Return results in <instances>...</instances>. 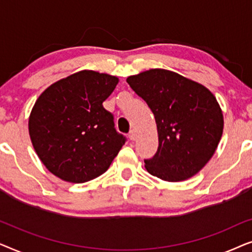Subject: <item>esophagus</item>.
<instances>
[{"mask_svg": "<svg viewBox=\"0 0 252 252\" xmlns=\"http://www.w3.org/2000/svg\"><path fill=\"white\" fill-rule=\"evenodd\" d=\"M128 137H129V140H130V141H134V140H135V137H136L135 130H134V129H130V130H129V133H128Z\"/></svg>", "mask_w": 252, "mask_h": 252, "instance_id": "34e87169", "label": "esophagus"}]
</instances>
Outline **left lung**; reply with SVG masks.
Returning a JSON list of instances; mask_svg holds the SVG:
<instances>
[{
	"label": "left lung",
	"mask_w": 252,
	"mask_h": 252,
	"mask_svg": "<svg viewBox=\"0 0 252 252\" xmlns=\"http://www.w3.org/2000/svg\"><path fill=\"white\" fill-rule=\"evenodd\" d=\"M155 116L158 149L144 159L151 175L177 182L191 178L213 156L222 135L221 109L211 92L175 72L154 68L127 78Z\"/></svg>",
	"instance_id": "1"
}]
</instances>
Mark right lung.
<instances>
[{
	"label": "right lung",
	"mask_w": 252,
	"mask_h": 252,
	"mask_svg": "<svg viewBox=\"0 0 252 252\" xmlns=\"http://www.w3.org/2000/svg\"><path fill=\"white\" fill-rule=\"evenodd\" d=\"M118 78L80 71L44 91L31 112L29 129L37 156L62 180L82 184L99 177L126 142L103 102Z\"/></svg>",
	"instance_id": "1"
}]
</instances>
